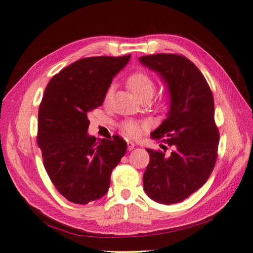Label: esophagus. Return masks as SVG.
Instances as JSON below:
<instances>
[{
  "label": "esophagus",
  "mask_w": 253,
  "mask_h": 253,
  "mask_svg": "<svg viewBox=\"0 0 253 253\" xmlns=\"http://www.w3.org/2000/svg\"><path fill=\"white\" fill-rule=\"evenodd\" d=\"M127 150H129V151H131V150H133L134 149V147H135V143L134 142H131V141H127Z\"/></svg>",
  "instance_id": "obj_1"
}]
</instances>
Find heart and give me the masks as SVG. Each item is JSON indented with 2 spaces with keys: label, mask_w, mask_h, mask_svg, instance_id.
I'll use <instances>...</instances> for the list:
<instances>
[{
  "label": "heart",
  "mask_w": 253,
  "mask_h": 253,
  "mask_svg": "<svg viewBox=\"0 0 253 253\" xmlns=\"http://www.w3.org/2000/svg\"><path fill=\"white\" fill-rule=\"evenodd\" d=\"M126 83L127 87H129L140 100L144 99V97L147 96L151 97L153 94L154 87H156V84H154L151 75H150L147 71L142 69L134 70L133 72H131L126 77ZM111 95H112V87H110L109 90L106 91L105 100L108 101ZM144 127H147V124L144 122L138 121V120H126V121H122L121 124H120V131H121V133L130 139L138 138L141 131H142Z\"/></svg>",
  "instance_id": "1"
}]
</instances>
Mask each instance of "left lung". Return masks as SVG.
Returning <instances> with one entry per match:
<instances>
[{"mask_svg": "<svg viewBox=\"0 0 253 253\" xmlns=\"http://www.w3.org/2000/svg\"><path fill=\"white\" fill-rule=\"evenodd\" d=\"M141 63L166 80L171 94L168 117L152 138L172 148L148 149L150 162L143 174L145 193L153 201L173 205L205 184L218 158L220 134L214 121L213 94L206 78L187 57L172 53L144 55Z\"/></svg>", "mask_w": 253, "mask_h": 253, "instance_id": "1", "label": "left lung"}]
</instances>
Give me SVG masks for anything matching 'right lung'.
I'll return each mask as SVG.
<instances>
[{
    "label": "right lung",
    "instance_id": "obj_1",
    "mask_svg": "<svg viewBox=\"0 0 253 253\" xmlns=\"http://www.w3.org/2000/svg\"><path fill=\"white\" fill-rule=\"evenodd\" d=\"M130 57H84L61 70L46 85L37 142L48 178L70 202L86 205L103 197L112 170L126 154L121 136L99 142L87 134V114L103 103L113 77Z\"/></svg>",
    "mask_w": 253,
    "mask_h": 253
}]
</instances>
